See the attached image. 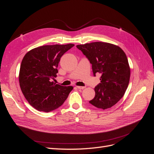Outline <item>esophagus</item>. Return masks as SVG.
<instances>
[{
    "label": "esophagus",
    "mask_w": 154,
    "mask_h": 154,
    "mask_svg": "<svg viewBox=\"0 0 154 154\" xmlns=\"http://www.w3.org/2000/svg\"><path fill=\"white\" fill-rule=\"evenodd\" d=\"M76 87L78 88V89H84V88H85V87H82V86H76Z\"/></svg>",
    "instance_id": "obj_1"
}]
</instances>
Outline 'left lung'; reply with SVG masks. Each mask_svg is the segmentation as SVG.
<instances>
[{
    "label": "left lung",
    "instance_id": "obj_1",
    "mask_svg": "<svg viewBox=\"0 0 154 154\" xmlns=\"http://www.w3.org/2000/svg\"><path fill=\"white\" fill-rule=\"evenodd\" d=\"M92 64L94 75L100 73L101 83L94 88L95 96L89 103L103 110L122 99L128 87L130 68L127 55L118 45L96 42L77 45Z\"/></svg>",
    "mask_w": 154,
    "mask_h": 154
}]
</instances>
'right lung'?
I'll return each mask as SVG.
<instances>
[{"label":"right lung","mask_w":154,"mask_h":154,"mask_svg":"<svg viewBox=\"0 0 154 154\" xmlns=\"http://www.w3.org/2000/svg\"><path fill=\"white\" fill-rule=\"evenodd\" d=\"M74 45H47L30 50L23 58L19 72L22 94L28 103L39 111L49 112L61 106L73 89L52 80L62 55Z\"/></svg>","instance_id":"1"}]
</instances>
